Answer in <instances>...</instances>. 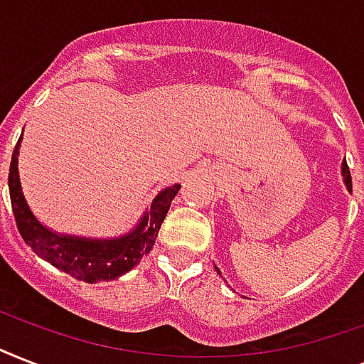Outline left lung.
Segmentation results:
<instances>
[{"label": "left lung", "mask_w": 364, "mask_h": 364, "mask_svg": "<svg viewBox=\"0 0 364 364\" xmlns=\"http://www.w3.org/2000/svg\"><path fill=\"white\" fill-rule=\"evenodd\" d=\"M342 177H344L346 187H348V191L351 193V173H350V168H348V162H342ZM215 270H217V266H215ZM219 274H221V272H219Z\"/></svg>", "instance_id": "8db88e82"}]
</instances>
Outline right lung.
I'll list each match as a JSON object with an SVG mask.
<instances>
[{"mask_svg":"<svg viewBox=\"0 0 364 364\" xmlns=\"http://www.w3.org/2000/svg\"><path fill=\"white\" fill-rule=\"evenodd\" d=\"M20 139L14 147L9 166V194H11V205L20 236L37 257H41L43 260L64 270L79 282L98 283L111 282L130 272L143 259V255H147L153 249L162 221L170 210L171 200L176 198L181 185L160 191L151 208L143 213L136 228L121 238L92 240L58 234L37 221L22 194L18 177Z\"/></svg>","mask_w":364,"mask_h":364,"instance_id":"1","label":"right lung"}]
</instances>
